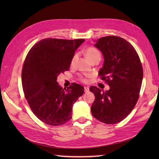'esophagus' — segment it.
Instances as JSON below:
<instances>
[{"instance_id": "obj_1", "label": "esophagus", "mask_w": 159, "mask_h": 159, "mask_svg": "<svg viewBox=\"0 0 159 159\" xmlns=\"http://www.w3.org/2000/svg\"><path fill=\"white\" fill-rule=\"evenodd\" d=\"M84 91H85V92H88V91H89V87H84Z\"/></svg>"}]
</instances>
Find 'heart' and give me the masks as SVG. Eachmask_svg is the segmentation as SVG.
<instances>
[{
	"instance_id": "obj_1",
	"label": "heart",
	"mask_w": 159,
	"mask_h": 159,
	"mask_svg": "<svg viewBox=\"0 0 159 159\" xmlns=\"http://www.w3.org/2000/svg\"><path fill=\"white\" fill-rule=\"evenodd\" d=\"M85 55L91 61L94 59H96V58H101V54H100L99 51L98 49H96L95 48H93V47L88 48L86 50V51H85ZM76 57H77L76 54H75L73 56V57H72V59L71 60V66L74 65V62L76 60ZM80 80L81 81H83V82H86V81H87V78H86L85 77H84V76H80Z\"/></svg>"
}]
</instances>
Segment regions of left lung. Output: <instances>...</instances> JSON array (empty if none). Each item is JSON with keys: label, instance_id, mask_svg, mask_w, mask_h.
<instances>
[{"label": "left lung", "instance_id": "8db88e82", "mask_svg": "<svg viewBox=\"0 0 159 159\" xmlns=\"http://www.w3.org/2000/svg\"><path fill=\"white\" fill-rule=\"evenodd\" d=\"M96 42L95 46L104 57L98 75L110 88L102 91L91 86L95 98L91 111L98 121L115 124L123 120L135 106L143 81V67L135 49L124 38L108 36Z\"/></svg>", "mask_w": 159, "mask_h": 159}]
</instances>
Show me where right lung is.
I'll return each instance as SVG.
<instances>
[{
  "label": "right lung",
  "mask_w": 159,
  "mask_h": 159,
  "mask_svg": "<svg viewBox=\"0 0 159 159\" xmlns=\"http://www.w3.org/2000/svg\"><path fill=\"white\" fill-rule=\"evenodd\" d=\"M84 41L45 38L28 52L22 67V88L32 112L42 122L57 126L71 119L72 106L84 88L72 83L63 89L57 78L69 70L75 50Z\"/></svg>",
  "instance_id": "right-lung-1"
}]
</instances>
